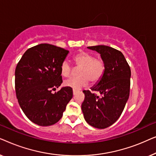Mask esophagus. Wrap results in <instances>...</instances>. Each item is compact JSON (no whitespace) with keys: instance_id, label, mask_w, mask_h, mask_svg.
Instances as JSON below:
<instances>
[{"instance_id":"34e87169","label":"esophagus","mask_w":156,"mask_h":156,"mask_svg":"<svg viewBox=\"0 0 156 156\" xmlns=\"http://www.w3.org/2000/svg\"><path fill=\"white\" fill-rule=\"evenodd\" d=\"M76 91H77V90H76V89H73V94L74 95L76 93Z\"/></svg>"}]
</instances>
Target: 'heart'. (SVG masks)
I'll return each mask as SVG.
<instances>
[{"label":"heart","instance_id":"obj_1","mask_svg":"<svg viewBox=\"0 0 156 156\" xmlns=\"http://www.w3.org/2000/svg\"><path fill=\"white\" fill-rule=\"evenodd\" d=\"M74 62L76 68H81L79 77L71 78L65 81V86L73 89H80L87 86L90 81L91 84H95L100 82L105 73V64L100 58H96L93 54L81 51L74 57ZM73 69L67 60H64L60 65V73L64 77L72 75Z\"/></svg>","mask_w":156,"mask_h":156}]
</instances>
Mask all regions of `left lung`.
<instances>
[{"mask_svg":"<svg viewBox=\"0 0 156 156\" xmlns=\"http://www.w3.org/2000/svg\"><path fill=\"white\" fill-rule=\"evenodd\" d=\"M101 55L105 64V73L97 85L91 88L98 91L84 90L82 104L84 119L91 126L106 129L116 122L122 114L129 99L131 69L121 51L106 45L88 47Z\"/></svg>","mask_w":156,"mask_h":156,"instance_id":"obj_1","label":"left lung"}]
</instances>
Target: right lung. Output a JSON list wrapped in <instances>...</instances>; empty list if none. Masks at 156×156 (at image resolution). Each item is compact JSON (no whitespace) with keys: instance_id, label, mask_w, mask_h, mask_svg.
<instances>
[{"instance_id":"add662e5","label":"right lung","mask_w":156,"mask_h":156,"mask_svg":"<svg viewBox=\"0 0 156 156\" xmlns=\"http://www.w3.org/2000/svg\"><path fill=\"white\" fill-rule=\"evenodd\" d=\"M69 51L50 44L29 48L21 57L15 72V87L20 108L36 124L48 126L60 120L73 96L71 87L52 90L62 83L61 63Z\"/></svg>"}]
</instances>
